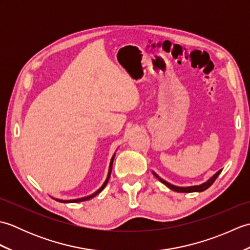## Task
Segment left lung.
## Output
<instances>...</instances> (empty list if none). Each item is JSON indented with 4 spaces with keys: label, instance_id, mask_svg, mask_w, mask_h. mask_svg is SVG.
I'll list each match as a JSON object with an SVG mask.
<instances>
[{
    "label": "left lung",
    "instance_id": "8db88e82",
    "mask_svg": "<svg viewBox=\"0 0 250 250\" xmlns=\"http://www.w3.org/2000/svg\"><path fill=\"white\" fill-rule=\"evenodd\" d=\"M221 171H222V169H219V171L217 172V173H215V174L213 175V176H211L208 180H207V182H205V183H203V184H201V185H198V186H190V187H178V186H174V185H172V184H169V183L166 182V180L162 179L161 177H159L155 172H152V173H153V175H155V176H156L159 180H160V182H161L162 184L166 185L167 188L172 189V190H174V191H177V192H202V191L206 190L207 188H209L210 186L213 185V183L215 182L216 178L218 177V175L221 173Z\"/></svg>",
    "mask_w": 250,
    "mask_h": 250
}]
</instances>
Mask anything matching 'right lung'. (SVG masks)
I'll list each match as a JSON object with an SVG mask.
<instances>
[{
    "label": "right lung",
    "instance_id": "right-lung-1",
    "mask_svg": "<svg viewBox=\"0 0 250 250\" xmlns=\"http://www.w3.org/2000/svg\"><path fill=\"white\" fill-rule=\"evenodd\" d=\"M115 155L116 153H114V156H113V158H111V160H110V163H109V168H108V174H107V177H106V179H105V182H104V184L101 186V188L100 189H98L97 191H95L94 193H92V194H90V195H88V196H84V198H79V199H74V200H60V199H55L56 201H58V202H63V203H77V202H83V201H87V200H90V199H92V198H94L95 195L97 194H99L101 191H102L104 188H105V186L107 185V183H108V180H109V177H110V173H111V167H113V162H114V158H115Z\"/></svg>",
    "mask_w": 250,
    "mask_h": 250
}]
</instances>
